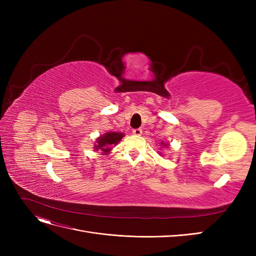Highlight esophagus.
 <instances>
[{"mask_svg":"<svg viewBox=\"0 0 256 256\" xmlns=\"http://www.w3.org/2000/svg\"><path fill=\"white\" fill-rule=\"evenodd\" d=\"M132 134H134V136H141V134H142V129H140V128L134 129V130L132 131Z\"/></svg>","mask_w":256,"mask_h":256,"instance_id":"esophagus-1","label":"esophagus"}]
</instances>
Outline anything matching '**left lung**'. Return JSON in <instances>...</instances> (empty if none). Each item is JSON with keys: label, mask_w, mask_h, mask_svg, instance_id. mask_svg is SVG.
<instances>
[{"label": "left lung", "mask_w": 256, "mask_h": 256, "mask_svg": "<svg viewBox=\"0 0 256 256\" xmlns=\"http://www.w3.org/2000/svg\"><path fill=\"white\" fill-rule=\"evenodd\" d=\"M160 145H161V146H164V147H168V143H166L164 141H161Z\"/></svg>", "instance_id": "left-lung-1"}]
</instances>
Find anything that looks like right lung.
Returning a JSON list of instances; mask_svg holds the SVG:
<instances>
[{
  "instance_id": "obj_1",
  "label": "right lung",
  "mask_w": 256,
  "mask_h": 256,
  "mask_svg": "<svg viewBox=\"0 0 256 256\" xmlns=\"http://www.w3.org/2000/svg\"><path fill=\"white\" fill-rule=\"evenodd\" d=\"M124 136L125 134L118 132V131H113V132L109 131V132L104 134L96 138L95 145L92 148H94V150L102 152V154H109L113 147L120 142Z\"/></svg>"
}]
</instances>
